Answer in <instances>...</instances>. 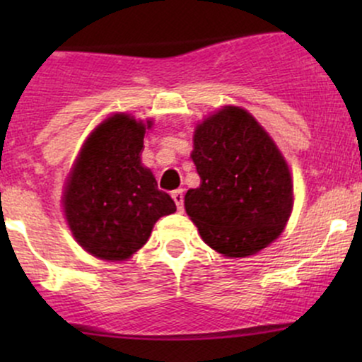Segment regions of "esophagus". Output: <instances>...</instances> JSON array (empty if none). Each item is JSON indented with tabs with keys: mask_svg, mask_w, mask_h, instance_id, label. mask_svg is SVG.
<instances>
[{
	"mask_svg": "<svg viewBox=\"0 0 362 362\" xmlns=\"http://www.w3.org/2000/svg\"><path fill=\"white\" fill-rule=\"evenodd\" d=\"M172 197H173V201H175L177 209L184 211V190L182 189L175 190V192H172Z\"/></svg>",
	"mask_w": 362,
	"mask_h": 362,
	"instance_id": "34e87169",
	"label": "esophagus"
}]
</instances>
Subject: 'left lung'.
Masks as SVG:
<instances>
[{
    "label": "left lung",
    "mask_w": 362,
    "mask_h": 362,
    "mask_svg": "<svg viewBox=\"0 0 362 362\" xmlns=\"http://www.w3.org/2000/svg\"><path fill=\"white\" fill-rule=\"evenodd\" d=\"M192 158L201 185L184 204L199 235L224 257H248L271 245L293 209L284 156L252 114L223 107L197 124Z\"/></svg>",
    "instance_id": "left-lung-1"
}]
</instances>
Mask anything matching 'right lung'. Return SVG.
Listing matches in <instances>:
<instances>
[{"mask_svg":"<svg viewBox=\"0 0 362 362\" xmlns=\"http://www.w3.org/2000/svg\"><path fill=\"white\" fill-rule=\"evenodd\" d=\"M151 126L153 120L110 115L85 141L66 180V221L74 240L97 259H129L148 242L158 219L177 211L141 163Z\"/></svg>","mask_w":362,"mask_h":362,"instance_id":"1","label":"right lung"}]
</instances>
